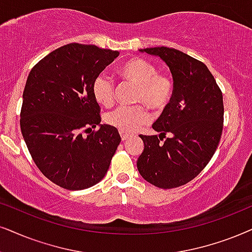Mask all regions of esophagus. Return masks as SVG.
I'll return each instance as SVG.
<instances>
[{
	"label": "esophagus",
	"mask_w": 252,
	"mask_h": 252,
	"mask_svg": "<svg viewBox=\"0 0 252 252\" xmlns=\"http://www.w3.org/2000/svg\"><path fill=\"white\" fill-rule=\"evenodd\" d=\"M120 135H121V138H122V141H126V139H128L130 137V135H128V133L122 132V131L120 132Z\"/></svg>",
	"instance_id": "esophagus-1"
}]
</instances>
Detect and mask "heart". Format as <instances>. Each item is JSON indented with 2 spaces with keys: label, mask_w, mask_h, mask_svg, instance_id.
Masks as SVG:
<instances>
[{
  "label": "heart",
  "mask_w": 252,
  "mask_h": 252,
  "mask_svg": "<svg viewBox=\"0 0 252 252\" xmlns=\"http://www.w3.org/2000/svg\"><path fill=\"white\" fill-rule=\"evenodd\" d=\"M119 74L124 81L137 86L135 101L156 111H160L170 104L174 93V82L170 75L159 73L158 67L149 60L133 57L119 68ZM95 100L104 107L115 101V84L109 76L100 74L92 86ZM145 106L119 107L106 117L108 124L120 131L132 133L150 121V113Z\"/></svg>",
  "instance_id": "heart-1"
}]
</instances>
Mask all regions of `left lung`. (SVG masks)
<instances>
[{
	"instance_id": "obj_1",
	"label": "left lung",
	"mask_w": 252,
	"mask_h": 252,
	"mask_svg": "<svg viewBox=\"0 0 252 252\" xmlns=\"http://www.w3.org/2000/svg\"><path fill=\"white\" fill-rule=\"evenodd\" d=\"M166 63L174 82L171 102L152 126L159 136L139 135L144 150L137 168L148 183L174 189L193 180L215 154L223 129V97L205 63L179 50H139ZM170 135L161 142L165 134Z\"/></svg>"
}]
</instances>
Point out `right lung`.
I'll return each mask as SVG.
<instances>
[{
    "instance_id": "1",
    "label": "right lung",
    "mask_w": 252,
    "mask_h": 252,
    "mask_svg": "<svg viewBox=\"0 0 252 252\" xmlns=\"http://www.w3.org/2000/svg\"><path fill=\"white\" fill-rule=\"evenodd\" d=\"M119 55L67 44L44 57L28 76L22 135L41 173L63 189H86L102 180L120 144L115 126L100 124L101 109L92 91L95 78Z\"/></svg>"
}]
</instances>
